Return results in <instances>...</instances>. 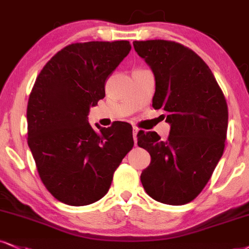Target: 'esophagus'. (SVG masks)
<instances>
[{
  "label": "esophagus",
  "instance_id": "34e87169",
  "mask_svg": "<svg viewBox=\"0 0 249 249\" xmlns=\"http://www.w3.org/2000/svg\"><path fill=\"white\" fill-rule=\"evenodd\" d=\"M139 133H140V130L137 129L136 127H134V129H133V137H134L135 145H137V135H139Z\"/></svg>",
  "mask_w": 249,
  "mask_h": 249
}]
</instances>
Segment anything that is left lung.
Here are the masks:
<instances>
[{
    "mask_svg": "<svg viewBox=\"0 0 249 249\" xmlns=\"http://www.w3.org/2000/svg\"><path fill=\"white\" fill-rule=\"evenodd\" d=\"M156 81L152 106L166 113V141L156 131L137 135L151 156L141 174L146 194L182 205L204 188L222 158L228 131V104L207 63L182 45L166 40L134 41Z\"/></svg>",
    "mask_w": 249,
    "mask_h": 249,
    "instance_id": "1",
    "label": "left lung"
}]
</instances>
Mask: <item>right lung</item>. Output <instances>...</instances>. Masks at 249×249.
<instances>
[{
    "label": "right lung",
    "instance_id": "right-lung-1",
    "mask_svg": "<svg viewBox=\"0 0 249 249\" xmlns=\"http://www.w3.org/2000/svg\"><path fill=\"white\" fill-rule=\"evenodd\" d=\"M129 41L71 44L36 79L27 103V143L48 192L62 203L88 205L108 192L113 173L133 149L129 124H89L105 82L129 54Z\"/></svg>",
    "mask_w": 249,
    "mask_h": 249
}]
</instances>
